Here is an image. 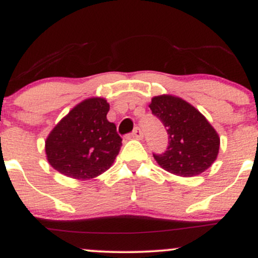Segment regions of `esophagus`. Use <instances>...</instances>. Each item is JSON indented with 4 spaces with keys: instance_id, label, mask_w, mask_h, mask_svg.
<instances>
[{
    "instance_id": "obj_1",
    "label": "esophagus",
    "mask_w": 258,
    "mask_h": 258,
    "mask_svg": "<svg viewBox=\"0 0 258 258\" xmlns=\"http://www.w3.org/2000/svg\"><path fill=\"white\" fill-rule=\"evenodd\" d=\"M130 137L135 139H142L143 138V132H142V130L139 128V127H136V128L133 130V132L130 135Z\"/></svg>"
}]
</instances>
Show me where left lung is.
Listing matches in <instances>:
<instances>
[{"label": "left lung", "mask_w": 258, "mask_h": 258, "mask_svg": "<svg viewBox=\"0 0 258 258\" xmlns=\"http://www.w3.org/2000/svg\"><path fill=\"white\" fill-rule=\"evenodd\" d=\"M149 108L168 135L166 152L153 154L160 166L177 176L191 177L214 164L220 138L200 111L173 96L154 97Z\"/></svg>", "instance_id": "1"}]
</instances>
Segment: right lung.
Here are the masks:
<instances>
[{
    "instance_id": "obj_1",
    "label": "right lung",
    "mask_w": 258,
    "mask_h": 258,
    "mask_svg": "<svg viewBox=\"0 0 258 258\" xmlns=\"http://www.w3.org/2000/svg\"><path fill=\"white\" fill-rule=\"evenodd\" d=\"M103 98L86 99L53 128L46 141L47 160L58 172L88 179L108 170L122 146L115 123L106 120Z\"/></svg>"
}]
</instances>
